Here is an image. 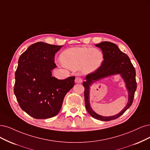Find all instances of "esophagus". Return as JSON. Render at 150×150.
I'll use <instances>...</instances> for the list:
<instances>
[{
    "label": "esophagus",
    "mask_w": 150,
    "mask_h": 150,
    "mask_svg": "<svg viewBox=\"0 0 150 150\" xmlns=\"http://www.w3.org/2000/svg\"><path fill=\"white\" fill-rule=\"evenodd\" d=\"M75 83H82V81H83V79L79 76H77L75 78Z\"/></svg>",
    "instance_id": "obj_1"
}]
</instances>
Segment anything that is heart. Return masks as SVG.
Returning a JSON list of instances; mask_svg holds the SVG:
<instances>
[{
    "label": "heart",
    "instance_id": "1",
    "mask_svg": "<svg viewBox=\"0 0 150 150\" xmlns=\"http://www.w3.org/2000/svg\"><path fill=\"white\" fill-rule=\"evenodd\" d=\"M63 65L73 70L81 68L85 74H89L100 67L104 55L96 48L73 47L67 49L60 55Z\"/></svg>",
    "mask_w": 150,
    "mask_h": 150
}]
</instances>
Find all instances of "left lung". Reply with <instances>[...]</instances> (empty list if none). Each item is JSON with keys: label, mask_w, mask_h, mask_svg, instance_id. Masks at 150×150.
Masks as SVG:
<instances>
[{"label": "left lung", "mask_w": 150, "mask_h": 150, "mask_svg": "<svg viewBox=\"0 0 150 150\" xmlns=\"http://www.w3.org/2000/svg\"><path fill=\"white\" fill-rule=\"evenodd\" d=\"M101 49L104 55V60L100 67L86 76V81L83 82L85 88L84 96L85 107L90 115L98 120L109 121L117 119L122 115L132 105L135 92L137 90L136 72L128 55L122 52L115 44L104 41L96 44ZM120 74L125 80L128 90V103L126 106L117 115L109 117H104L96 113L91 109L89 104V86L95 81L106 77Z\"/></svg>", "instance_id": "8db88e82"}]
</instances>
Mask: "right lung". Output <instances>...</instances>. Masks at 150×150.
Listing matches in <instances>:
<instances>
[{
	"label": "right lung",
	"instance_id": "obj_1",
	"mask_svg": "<svg viewBox=\"0 0 150 150\" xmlns=\"http://www.w3.org/2000/svg\"><path fill=\"white\" fill-rule=\"evenodd\" d=\"M62 47L36 42L18 59L14 93L21 109L35 119L56 115L66 94L74 86L75 76L64 80L52 76L51 71L57 67L55 54Z\"/></svg>",
	"mask_w": 150,
	"mask_h": 150
}]
</instances>
